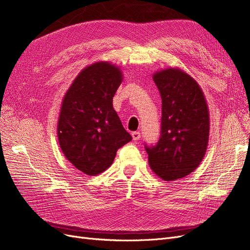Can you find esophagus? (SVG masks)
I'll list each match as a JSON object with an SVG mask.
<instances>
[{"instance_id": "34e87169", "label": "esophagus", "mask_w": 250, "mask_h": 250, "mask_svg": "<svg viewBox=\"0 0 250 250\" xmlns=\"http://www.w3.org/2000/svg\"><path fill=\"white\" fill-rule=\"evenodd\" d=\"M131 135H132V139H133V141H139V140H140V138H141V133H140L139 131H134V132H132V133H131Z\"/></svg>"}]
</instances>
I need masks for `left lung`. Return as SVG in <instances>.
<instances>
[{"label": "left lung", "mask_w": 250, "mask_h": 250, "mask_svg": "<svg viewBox=\"0 0 250 250\" xmlns=\"http://www.w3.org/2000/svg\"><path fill=\"white\" fill-rule=\"evenodd\" d=\"M162 98L161 135L145 145L150 168L162 179L183 178L198 167L207 152L209 115L206 98L190 75L169 67L153 75Z\"/></svg>", "instance_id": "8db88e82"}]
</instances>
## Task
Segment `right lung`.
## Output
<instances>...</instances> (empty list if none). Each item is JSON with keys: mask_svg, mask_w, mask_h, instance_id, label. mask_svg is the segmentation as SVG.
<instances>
[{"mask_svg": "<svg viewBox=\"0 0 250 250\" xmlns=\"http://www.w3.org/2000/svg\"><path fill=\"white\" fill-rule=\"evenodd\" d=\"M122 77L118 66L95 62L79 73L64 95L57 125L59 146L86 175L109 168L117 150L132 140L112 107Z\"/></svg>", "mask_w": 250, "mask_h": 250, "instance_id": "right-lung-1", "label": "right lung"}]
</instances>
